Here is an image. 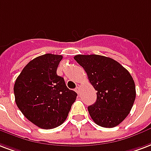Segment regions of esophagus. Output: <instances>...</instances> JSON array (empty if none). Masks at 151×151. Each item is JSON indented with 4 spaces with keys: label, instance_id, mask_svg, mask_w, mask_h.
<instances>
[{
    "label": "esophagus",
    "instance_id": "obj_1",
    "mask_svg": "<svg viewBox=\"0 0 151 151\" xmlns=\"http://www.w3.org/2000/svg\"><path fill=\"white\" fill-rule=\"evenodd\" d=\"M75 92L77 93H80V88H79V87H76Z\"/></svg>",
    "mask_w": 151,
    "mask_h": 151
}]
</instances>
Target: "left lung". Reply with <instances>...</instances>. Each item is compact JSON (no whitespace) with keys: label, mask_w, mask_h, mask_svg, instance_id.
Listing matches in <instances>:
<instances>
[{"label":"left lung","mask_w":151,"mask_h":151,"mask_svg":"<svg viewBox=\"0 0 151 151\" xmlns=\"http://www.w3.org/2000/svg\"><path fill=\"white\" fill-rule=\"evenodd\" d=\"M74 59L84 68L96 91V102L88 107L91 118L103 127L119 125L129 114L135 100V86L132 75L111 58L78 55Z\"/></svg>","instance_id":"obj_1"}]
</instances>
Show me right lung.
Here are the masks:
<instances>
[{"instance_id": "right-lung-1", "label": "right lung", "mask_w": 151, "mask_h": 151, "mask_svg": "<svg viewBox=\"0 0 151 151\" xmlns=\"http://www.w3.org/2000/svg\"><path fill=\"white\" fill-rule=\"evenodd\" d=\"M62 55L46 54L30 61L14 85L17 107L32 124L42 129L60 126L78 94L57 74Z\"/></svg>"}]
</instances>
